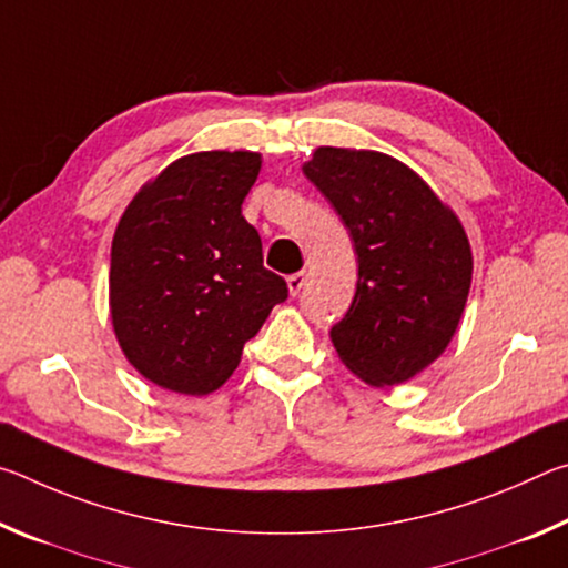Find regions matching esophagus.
<instances>
[{
	"mask_svg": "<svg viewBox=\"0 0 568 568\" xmlns=\"http://www.w3.org/2000/svg\"><path fill=\"white\" fill-rule=\"evenodd\" d=\"M303 285H305V273H293V275H287V287H291V295H293V297H295V295H301Z\"/></svg>",
	"mask_w": 568,
	"mask_h": 568,
	"instance_id": "esophagus-1",
	"label": "esophagus"
}]
</instances>
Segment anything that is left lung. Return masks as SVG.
Listing matches in <instances>:
<instances>
[{"instance_id":"1","label":"left lung","mask_w":568,"mask_h":568,"mask_svg":"<svg viewBox=\"0 0 568 568\" xmlns=\"http://www.w3.org/2000/svg\"><path fill=\"white\" fill-rule=\"evenodd\" d=\"M305 178L351 230L358 283L331 328L341 361L371 386L416 376L446 351L470 287L458 217L416 172L381 152L318 148Z\"/></svg>"}]
</instances>
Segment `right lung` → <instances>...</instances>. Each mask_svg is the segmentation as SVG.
Returning <instances> with one entry per match:
<instances>
[{"label":"right lung","instance_id":"add662e5","mask_svg":"<svg viewBox=\"0 0 568 568\" xmlns=\"http://www.w3.org/2000/svg\"><path fill=\"white\" fill-rule=\"evenodd\" d=\"M255 152H197L138 192L118 225L110 307L128 361L158 386L205 396L287 297L243 217Z\"/></svg>","mask_w":568,"mask_h":568}]
</instances>
